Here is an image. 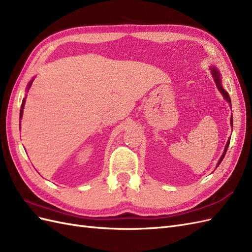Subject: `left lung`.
<instances>
[{
    "mask_svg": "<svg viewBox=\"0 0 252 252\" xmlns=\"http://www.w3.org/2000/svg\"><path fill=\"white\" fill-rule=\"evenodd\" d=\"M210 70H211V73H212V77H213V79H214L215 84H217L219 91L221 93L222 97H224V98L226 99V101H227L229 104H231V100H230L229 94H228V93H227L224 89H222V86H221V82H220V71L218 70V68H217V67H214V66L210 67ZM230 125H231V126H233V119H232V117H231V119H230ZM229 143H230V138L228 139V141H227V143H226V147H225V150H224V153H222V155L220 156V160H219V162H218V166H220V163L221 162V160L224 159V157H225L226 152H227V150H228V147H229Z\"/></svg>",
    "mask_w": 252,
    "mask_h": 252,
    "instance_id": "1",
    "label": "left lung"
}]
</instances>
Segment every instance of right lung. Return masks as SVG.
<instances>
[{"label":"right lung","mask_w":252,"mask_h":252,"mask_svg":"<svg viewBox=\"0 0 252 252\" xmlns=\"http://www.w3.org/2000/svg\"><path fill=\"white\" fill-rule=\"evenodd\" d=\"M32 81H33V80H32V81L30 82V84H28V86H27V91L31 89V86H32ZM25 99H26V97L23 99V101H22V105H21V110H20V119L22 118V116H23V109H24V104H25Z\"/></svg>","instance_id":"add662e5"}]
</instances>
